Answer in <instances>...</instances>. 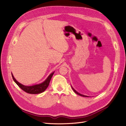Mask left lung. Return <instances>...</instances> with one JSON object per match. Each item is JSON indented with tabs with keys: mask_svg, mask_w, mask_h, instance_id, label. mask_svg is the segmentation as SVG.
I'll use <instances>...</instances> for the list:
<instances>
[{
	"mask_svg": "<svg viewBox=\"0 0 126 126\" xmlns=\"http://www.w3.org/2000/svg\"><path fill=\"white\" fill-rule=\"evenodd\" d=\"M71 88H72V90H74V92L76 93V94H78V95H79V96H82V97H88L89 96H85V95H83V94H80V93H79L78 92H77V91H76V90H75L74 89V88L72 87V86H71Z\"/></svg>",
	"mask_w": 126,
	"mask_h": 126,
	"instance_id": "obj_1",
	"label": "left lung"
}]
</instances>
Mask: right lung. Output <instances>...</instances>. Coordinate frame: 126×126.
<instances>
[{
	"instance_id": "right-lung-1",
	"label": "right lung",
	"mask_w": 126,
	"mask_h": 126,
	"mask_svg": "<svg viewBox=\"0 0 126 126\" xmlns=\"http://www.w3.org/2000/svg\"><path fill=\"white\" fill-rule=\"evenodd\" d=\"M54 74V72L51 73L49 75L47 78L43 82L40 83L39 84L30 86H25V85H22L21 83H19L16 80V79L14 78L12 73H11V75H12V77H13L14 81L16 82V84L22 90H23L24 91H25V92L27 93L28 94H40L41 93L44 92V91H45V90L47 88V87L49 86V82H50V80Z\"/></svg>"
}]
</instances>
